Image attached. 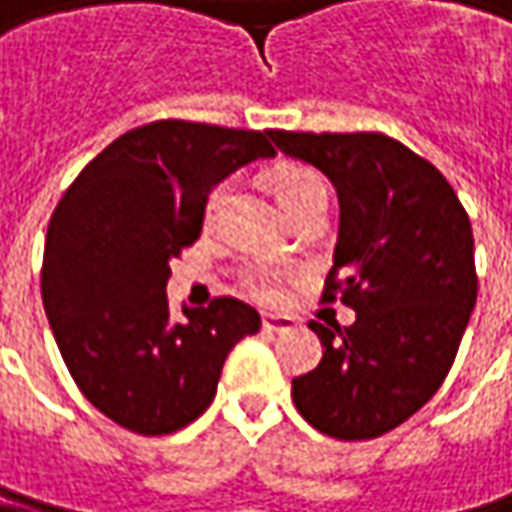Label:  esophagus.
Masks as SVG:
<instances>
[{
    "instance_id": "34e87169",
    "label": "esophagus",
    "mask_w": 512,
    "mask_h": 512,
    "mask_svg": "<svg viewBox=\"0 0 512 512\" xmlns=\"http://www.w3.org/2000/svg\"><path fill=\"white\" fill-rule=\"evenodd\" d=\"M262 326H265V332H288L297 323H294V317H285V314H265L262 317Z\"/></svg>"
}]
</instances>
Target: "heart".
I'll return each instance as SVG.
<instances>
[{
    "label": "heart",
    "instance_id": "1",
    "mask_svg": "<svg viewBox=\"0 0 512 512\" xmlns=\"http://www.w3.org/2000/svg\"><path fill=\"white\" fill-rule=\"evenodd\" d=\"M268 183H271V195H274V201L279 203V209H282V212H288L291 206L309 201V198L326 195L323 180H320L311 168H306V165H297V163L276 165L274 171H271V177H268ZM224 195H227V186L212 189V195H209V201H206V215H209V218L218 212V206H221V201H224ZM250 288H253V294H256V297H265V300H271V297L276 294V285L268 279V276L253 279V282H250Z\"/></svg>",
    "mask_w": 512,
    "mask_h": 512
}]
</instances>
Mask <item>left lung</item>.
I'll return each mask as SVG.
<instances>
[{"mask_svg": "<svg viewBox=\"0 0 512 512\" xmlns=\"http://www.w3.org/2000/svg\"><path fill=\"white\" fill-rule=\"evenodd\" d=\"M338 192V241L323 300L355 323L309 329L320 364L291 382L303 420L335 440H370L411 420L452 370L478 300L475 241L449 180L384 133L268 130Z\"/></svg>", "mask_w": 512, "mask_h": 512, "instance_id": "1", "label": "left lung"}]
</instances>
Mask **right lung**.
Segmentation results:
<instances>
[{"instance_id": "right-lung-1", "label": "right lung", "mask_w": 512, "mask_h": 512, "mask_svg": "<svg viewBox=\"0 0 512 512\" xmlns=\"http://www.w3.org/2000/svg\"><path fill=\"white\" fill-rule=\"evenodd\" d=\"M268 130L165 119L92 160L49 221L43 306L57 349L92 405L136 434H171L212 405L230 349L262 326L236 297L171 320V259L201 236L209 192L271 160Z\"/></svg>"}]
</instances>
